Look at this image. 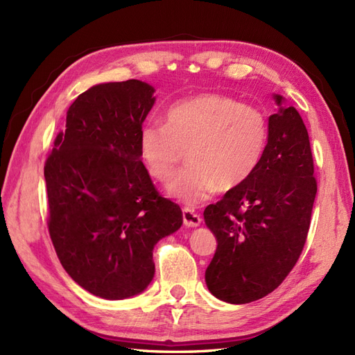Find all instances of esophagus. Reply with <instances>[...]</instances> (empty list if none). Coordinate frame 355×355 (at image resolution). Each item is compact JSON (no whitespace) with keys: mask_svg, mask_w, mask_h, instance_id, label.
<instances>
[{"mask_svg":"<svg viewBox=\"0 0 355 355\" xmlns=\"http://www.w3.org/2000/svg\"><path fill=\"white\" fill-rule=\"evenodd\" d=\"M184 223L185 227H198V225L201 223V218L200 214L196 213L194 210H189V209H184Z\"/></svg>","mask_w":355,"mask_h":355,"instance_id":"34e87169","label":"esophagus"}]
</instances>
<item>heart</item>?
<instances>
[{
    "label": "heart",
    "instance_id": "heart-1",
    "mask_svg": "<svg viewBox=\"0 0 355 355\" xmlns=\"http://www.w3.org/2000/svg\"><path fill=\"white\" fill-rule=\"evenodd\" d=\"M268 137L262 110L220 93H201L171 105L166 124H145L139 148L148 173L159 182L170 179L187 153L189 166L171 178L167 192L197 206L218 188L243 187L259 167Z\"/></svg>",
    "mask_w": 355,
    "mask_h": 355
}]
</instances>
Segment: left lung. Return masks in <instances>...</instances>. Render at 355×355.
Returning <instances> with one entry per match:
<instances>
[{
  "label": "left lung",
  "instance_id": "left-lung-1",
  "mask_svg": "<svg viewBox=\"0 0 355 355\" xmlns=\"http://www.w3.org/2000/svg\"><path fill=\"white\" fill-rule=\"evenodd\" d=\"M270 116L263 158L243 187L204 210L218 247L206 270L210 292L230 304L271 293L304 250L317 194L314 159L302 116L293 106Z\"/></svg>",
  "mask_w": 355,
  "mask_h": 355
}]
</instances>
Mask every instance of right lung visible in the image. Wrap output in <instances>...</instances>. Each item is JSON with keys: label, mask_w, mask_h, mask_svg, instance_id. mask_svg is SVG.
<instances>
[{"label": "right lung", "mask_w": 355, "mask_h": 355, "mask_svg": "<svg viewBox=\"0 0 355 355\" xmlns=\"http://www.w3.org/2000/svg\"><path fill=\"white\" fill-rule=\"evenodd\" d=\"M153 94L139 80L81 93L46 159L47 227L56 254L75 283L103 299L144 292L155 272L154 245L184 220L141 161L139 136Z\"/></svg>", "instance_id": "obj_1"}]
</instances>
